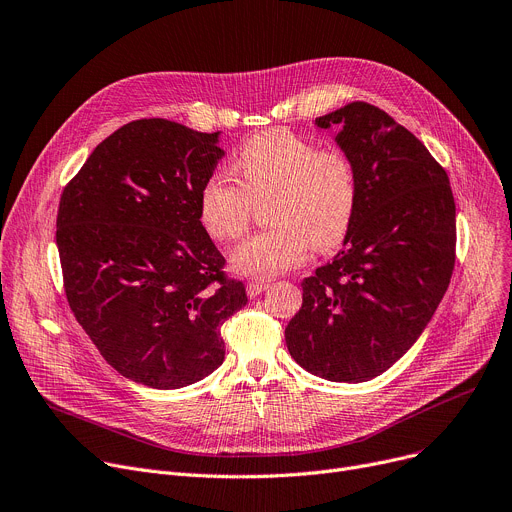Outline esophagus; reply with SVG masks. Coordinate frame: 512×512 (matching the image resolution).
I'll return each instance as SVG.
<instances>
[{"instance_id":"esophagus-1","label":"esophagus","mask_w":512,"mask_h":512,"mask_svg":"<svg viewBox=\"0 0 512 512\" xmlns=\"http://www.w3.org/2000/svg\"><path fill=\"white\" fill-rule=\"evenodd\" d=\"M267 288H270V282H265V280H249L247 282V294L251 299L259 297V294L265 292Z\"/></svg>"}]
</instances>
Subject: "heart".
Listing matches in <instances>:
<instances>
[{
  "instance_id": "1",
  "label": "heart",
  "mask_w": 512,
  "mask_h": 512,
  "mask_svg": "<svg viewBox=\"0 0 512 512\" xmlns=\"http://www.w3.org/2000/svg\"><path fill=\"white\" fill-rule=\"evenodd\" d=\"M242 178L215 170L197 197L199 222L218 242L245 232L257 201H266L267 228L249 236L230 257L232 270L251 278H274L299 265L307 249L328 251L353 224L359 184L353 159L321 149L288 130L251 137L234 157Z\"/></svg>"
}]
</instances>
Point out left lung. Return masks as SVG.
Returning <instances> with one entry per match:
<instances>
[{
	"mask_svg": "<svg viewBox=\"0 0 512 512\" xmlns=\"http://www.w3.org/2000/svg\"><path fill=\"white\" fill-rule=\"evenodd\" d=\"M357 170L359 197L334 261L303 280L286 346L330 382L378 378L417 342L454 270L456 209L444 168L380 107L355 101L315 118Z\"/></svg>",
	"mask_w": 512,
	"mask_h": 512,
	"instance_id": "left-lung-1",
	"label": "left lung"
}]
</instances>
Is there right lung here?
Wrapping results in <instances>:
<instances>
[{"mask_svg": "<svg viewBox=\"0 0 512 512\" xmlns=\"http://www.w3.org/2000/svg\"><path fill=\"white\" fill-rule=\"evenodd\" d=\"M220 132L149 118L124 124L64 188L56 242L76 321L124 378L191 386L224 363L220 328L247 305L199 222Z\"/></svg>", "mask_w": 512, "mask_h": 512, "instance_id": "1", "label": "right lung"}]
</instances>
